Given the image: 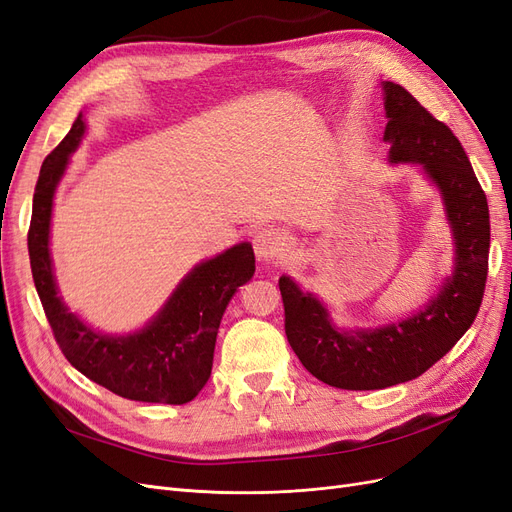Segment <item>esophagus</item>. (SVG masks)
Segmentation results:
<instances>
[{
    "label": "esophagus",
    "instance_id": "esophagus-1",
    "mask_svg": "<svg viewBox=\"0 0 512 512\" xmlns=\"http://www.w3.org/2000/svg\"><path fill=\"white\" fill-rule=\"evenodd\" d=\"M253 249L259 261H272L276 257H280L285 249V236L280 229L276 227H266L257 232L255 240H253Z\"/></svg>",
    "mask_w": 512,
    "mask_h": 512
}]
</instances>
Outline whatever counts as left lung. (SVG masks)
Returning <instances> with one entry per match:
<instances>
[{
	"instance_id": "8db88e82",
	"label": "left lung",
	"mask_w": 512,
	"mask_h": 512,
	"mask_svg": "<svg viewBox=\"0 0 512 512\" xmlns=\"http://www.w3.org/2000/svg\"><path fill=\"white\" fill-rule=\"evenodd\" d=\"M389 159L421 163L442 191L455 236V272L421 312L370 332H340L327 310L280 276L285 334L302 366L319 381L353 391L412 381L447 355L481 308L489 270V206L453 131L395 82H383Z\"/></svg>"
}]
</instances>
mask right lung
Wrapping results in <instances>:
<instances>
[{"mask_svg": "<svg viewBox=\"0 0 512 512\" xmlns=\"http://www.w3.org/2000/svg\"><path fill=\"white\" fill-rule=\"evenodd\" d=\"M82 134L85 123L78 114L70 134L44 159L36 183L27 246L44 315L65 359L89 381L127 400L187 404L208 383L214 342L229 300L255 274L253 246H232L193 268L142 332L131 336L91 332L63 306L48 255L55 187Z\"/></svg>", "mask_w": 512, "mask_h": 512, "instance_id": "add662e5", "label": "right lung"}]
</instances>
